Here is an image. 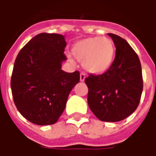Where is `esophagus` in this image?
I'll use <instances>...</instances> for the list:
<instances>
[{"label": "esophagus", "mask_w": 156, "mask_h": 156, "mask_svg": "<svg viewBox=\"0 0 156 156\" xmlns=\"http://www.w3.org/2000/svg\"><path fill=\"white\" fill-rule=\"evenodd\" d=\"M85 78H86V75H85V73H80V81H82V82L84 81Z\"/></svg>", "instance_id": "obj_1"}]
</instances>
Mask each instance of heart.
Instances as JSON below:
<instances>
[{"label":"heart","instance_id":"obj_1","mask_svg":"<svg viewBox=\"0 0 156 156\" xmlns=\"http://www.w3.org/2000/svg\"><path fill=\"white\" fill-rule=\"evenodd\" d=\"M72 51L78 61L83 62L87 71L101 74L108 71L114 62L115 46L107 37H94L76 42Z\"/></svg>","mask_w":156,"mask_h":156}]
</instances>
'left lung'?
<instances>
[{
	"mask_svg": "<svg viewBox=\"0 0 156 156\" xmlns=\"http://www.w3.org/2000/svg\"><path fill=\"white\" fill-rule=\"evenodd\" d=\"M116 51L113 64L104 73L85 78L88 104L99 120L118 122L133 114L140 101L143 77L138 55L124 38L108 33Z\"/></svg>",
	"mask_w": 156,
	"mask_h": 156,
	"instance_id": "1",
	"label": "left lung"
}]
</instances>
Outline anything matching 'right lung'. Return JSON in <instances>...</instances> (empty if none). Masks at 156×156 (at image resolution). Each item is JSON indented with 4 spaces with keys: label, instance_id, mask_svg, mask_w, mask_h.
Segmentation results:
<instances>
[{
    "label": "right lung",
    "instance_id": "add662e5",
    "mask_svg": "<svg viewBox=\"0 0 156 156\" xmlns=\"http://www.w3.org/2000/svg\"><path fill=\"white\" fill-rule=\"evenodd\" d=\"M66 45L62 35L43 32L31 39L16 58L11 79L12 97L21 115L33 124H55L79 82V72L61 69L62 62L67 60Z\"/></svg>",
    "mask_w": 156,
    "mask_h": 156
}]
</instances>
